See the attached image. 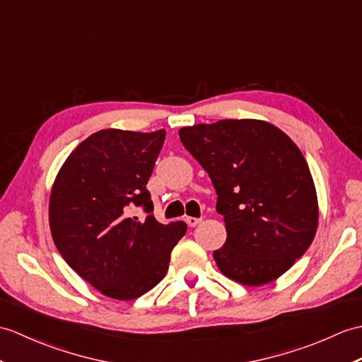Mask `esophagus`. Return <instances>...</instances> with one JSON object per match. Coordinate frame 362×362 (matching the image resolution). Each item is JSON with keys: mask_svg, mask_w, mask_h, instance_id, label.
Masks as SVG:
<instances>
[{"mask_svg": "<svg viewBox=\"0 0 362 362\" xmlns=\"http://www.w3.org/2000/svg\"><path fill=\"white\" fill-rule=\"evenodd\" d=\"M185 221H187V223L189 226H196V225H199L202 222V219H199V217H191V216H188Z\"/></svg>", "mask_w": 362, "mask_h": 362, "instance_id": "1", "label": "esophagus"}]
</instances>
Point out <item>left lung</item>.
<instances>
[{"mask_svg":"<svg viewBox=\"0 0 362 362\" xmlns=\"http://www.w3.org/2000/svg\"><path fill=\"white\" fill-rule=\"evenodd\" d=\"M217 192L226 240L213 256L219 270L248 287L290 270L317 230L312 173L287 134L255 120L199 123L179 131Z\"/></svg>","mask_w":362,"mask_h":362,"instance_id":"left-lung-1","label":"left lung"}]
</instances>
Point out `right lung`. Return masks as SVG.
Masks as SVG:
<instances>
[{
	"label": "right lung",
	"mask_w": 362,
	"mask_h": 362,
	"mask_svg": "<svg viewBox=\"0 0 362 362\" xmlns=\"http://www.w3.org/2000/svg\"><path fill=\"white\" fill-rule=\"evenodd\" d=\"M165 129H102L75 148L50 189L49 226L57 250L102 295L132 300L160 282L185 222L153 216L146 183ZM143 206L139 220L130 209Z\"/></svg>",
	"instance_id": "right-lung-1"
}]
</instances>
